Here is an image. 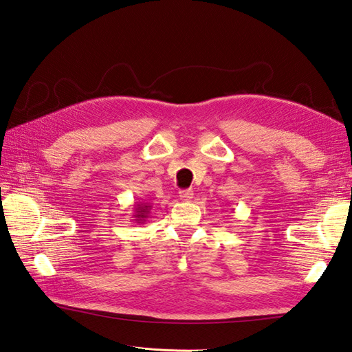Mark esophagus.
<instances>
[{
  "label": "esophagus",
  "instance_id": "1",
  "mask_svg": "<svg viewBox=\"0 0 352 352\" xmlns=\"http://www.w3.org/2000/svg\"><path fill=\"white\" fill-rule=\"evenodd\" d=\"M179 197L182 200H191L194 197V192L192 190H181L179 191Z\"/></svg>",
  "mask_w": 352,
  "mask_h": 352
}]
</instances>
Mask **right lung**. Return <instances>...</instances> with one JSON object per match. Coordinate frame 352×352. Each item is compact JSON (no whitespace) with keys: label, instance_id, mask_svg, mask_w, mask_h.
<instances>
[{"label":"right lung","instance_id":"1","mask_svg":"<svg viewBox=\"0 0 352 352\" xmlns=\"http://www.w3.org/2000/svg\"><path fill=\"white\" fill-rule=\"evenodd\" d=\"M151 205H147V203H137V205L134 206V217L135 218V223L138 224H143V221H146V218L149 217L151 214Z\"/></svg>","mask_w":352,"mask_h":352}]
</instances>
